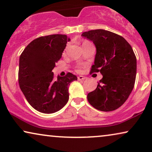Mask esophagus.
I'll list each match as a JSON object with an SVG mask.
<instances>
[{
	"instance_id": "1",
	"label": "esophagus",
	"mask_w": 152,
	"mask_h": 152,
	"mask_svg": "<svg viewBox=\"0 0 152 152\" xmlns=\"http://www.w3.org/2000/svg\"><path fill=\"white\" fill-rule=\"evenodd\" d=\"M77 79H78V80H86V77H84V76L80 75L77 77Z\"/></svg>"
}]
</instances>
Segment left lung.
I'll return each mask as SVG.
<instances>
[{"label":"left lung","mask_w":152,"mask_h":152,"mask_svg":"<svg viewBox=\"0 0 152 152\" xmlns=\"http://www.w3.org/2000/svg\"><path fill=\"white\" fill-rule=\"evenodd\" d=\"M82 36L96 48L91 72L100 71L103 76L96 89L87 95L88 102L99 111H114L125 102L134 88L136 55L129 43L113 32L98 29L83 32Z\"/></svg>","instance_id":"8db88e82"}]
</instances>
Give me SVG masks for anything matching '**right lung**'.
Returning a JSON list of instances; mask_svg holds the SVG:
<instances>
[{"label":"right lung","mask_w":152,"mask_h":152,"mask_svg":"<svg viewBox=\"0 0 152 152\" xmlns=\"http://www.w3.org/2000/svg\"><path fill=\"white\" fill-rule=\"evenodd\" d=\"M70 39L52 34L33 40L19 59L18 83L29 104L37 111L53 113L61 109L69 99L70 84L77 77L68 72L55 78L52 72Z\"/></svg>","instance_id":"1"}]
</instances>
